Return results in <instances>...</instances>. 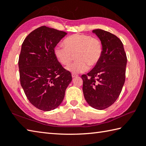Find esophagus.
Returning <instances> with one entry per match:
<instances>
[{"label": "esophagus", "mask_w": 146, "mask_h": 146, "mask_svg": "<svg viewBox=\"0 0 146 146\" xmlns=\"http://www.w3.org/2000/svg\"><path fill=\"white\" fill-rule=\"evenodd\" d=\"M72 78H75V77H76L78 76V75H76V74H75V73H72Z\"/></svg>", "instance_id": "1"}]
</instances>
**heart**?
Wrapping results in <instances>:
<instances>
[{"mask_svg":"<svg viewBox=\"0 0 146 146\" xmlns=\"http://www.w3.org/2000/svg\"><path fill=\"white\" fill-rule=\"evenodd\" d=\"M64 46H55L54 54L58 61L63 65H68L75 56L76 60L67 66L68 71L73 73H83L89 66L94 67L100 61L103 46L100 40L86 35L75 34L64 41Z\"/></svg>","mask_w":146,"mask_h":146,"instance_id":"1","label":"heart"}]
</instances>
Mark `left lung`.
<instances>
[{"instance_id": "1", "label": "left lung", "mask_w": 146, "mask_h": 146, "mask_svg": "<svg viewBox=\"0 0 146 146\" xmlns=\"http://www.w3.org/2000/svg\"><path fill=\"white\" fill-rule=\"evenodd\" d=\"M100 39L103 53L97 65L83 75V92L93 108L104 110L116 101L125 80L127 56L120 39L102 29L92 31Z\"/></svg>"}]
</instances>
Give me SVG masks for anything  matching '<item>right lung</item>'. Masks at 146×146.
<instances>
[{"label":"right lung","mask_w":146,"mask_h":146,"mask_svg":"<svg viewBox=\"0 0 146 146\" xmlns=\"http://www.w3.org/2000/svg\"><path fill=\"white\" fill-rule=\"evenodd\" d=\"M66 35L41 26L31 33L22 44L18 62L21 85L31 104L39 110L57 108L72 80L71 73L54 54L55 46Z\"/></svg>","instance_id":"obj_1"}]
</instances>
